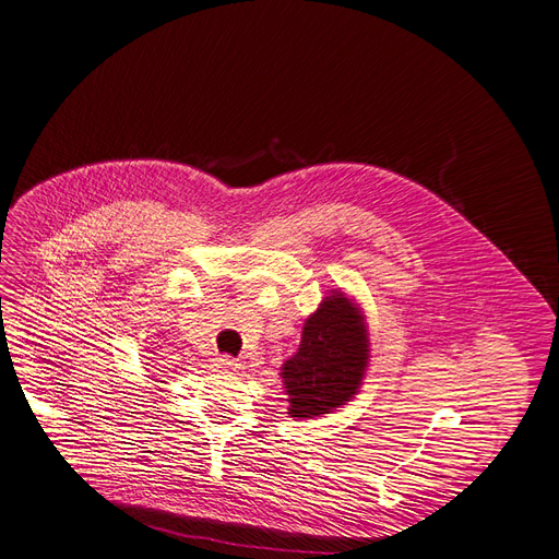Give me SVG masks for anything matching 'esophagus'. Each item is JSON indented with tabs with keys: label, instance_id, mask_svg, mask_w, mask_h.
Segmentation results:
<instances>
[{
	"label": "esophagus",
	"instance_id": "obj_1",
	"mask_svg": "<svg viewBox=\"0 0 559 559\" xmlns=\"http://www.w3.org/2000/svg\"><path fill=\"white\" fill-rule=\"evenodd\" d=\"M213 367L221 369V371H237L241 365H239V359H234L229 355H223V357H215L213 359Z\"/></svg>",
	"mask_w": 559,
	"mask_h": 559
}]
</instances>
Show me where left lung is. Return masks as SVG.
Listing matches in <instances>:
<instances>
[{
    "mask_svg": "<svg viewBox=\"0 0 559 559\" xmlns=\"http://www.w3.org/2000/svg\"><path fill=\"white\" fill-rule=\"evenodd\" d=\"M369 365L362 311L332 290L304 322L299 350L281 367L290 418H320L350 402Z\"/></svg>",
    "mask_w": 559,
    "mask_h": 559,
    "instance_id": "left-lung-1",
    "label": "left lung"
}]
</instances>
